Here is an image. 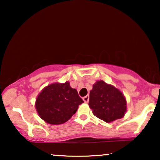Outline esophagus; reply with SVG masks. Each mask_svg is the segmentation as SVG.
Masks as SVG:
<instances>
[{"mask_svg":"<svg viewBox=\"0 0 160 160\" xmlns=\"http://www.w3.org/2000/svg\"><path fill=\"white\" fill-rule=\"evenodd\" d=\"M89 99V95H87V96H85V97L83 98V100H84L85 102H88Z\"/></svg>","mask_w":160,"mask_h":160,"instance_id":"esophagus-1","label":"esophagus"}]
</instances>
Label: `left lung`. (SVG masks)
Listing matches in <instances>:
<instances>
[{
	"instance_id": "8db88e82",
	"label": "left lung",
	"mask_w": 160,
	"mask_h": 160,
	"mask_svg": "<svg viewBox=\"0 0 160 160\" xmlns=\"http://www.w3.org/2000/svg\"><path fill=\"white\" fill-rule=\"evenodd\" d=\"M123 94L112 85L98 81L89 93V106L93 114L106 122L121 119L127 111Z\"/></svg>"
}]
</instances>
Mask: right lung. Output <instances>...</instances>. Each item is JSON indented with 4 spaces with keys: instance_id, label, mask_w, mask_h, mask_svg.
Wrapping results in <instances>:
<instances>
[{
    "instance_id": "right-lung-1",
    "label": "right lung",
    "mask_w": 160,
    "mask_h": 160,
    "mask_svg": "<svg viewBox=\"0 0 160 160\" xmlns=\"http://www.w3.org/2000/svg\"><path fill=\"white\" fill-rule=\"evenodd\" d=\"M84 101L68 82L54 83L45 87L39 94L36 108L41 119L51 124L65 123L75 114Z\"/></svg>"
}]
</instances>
